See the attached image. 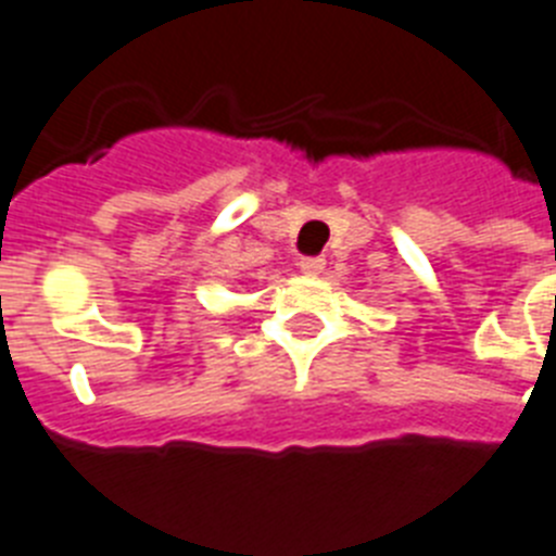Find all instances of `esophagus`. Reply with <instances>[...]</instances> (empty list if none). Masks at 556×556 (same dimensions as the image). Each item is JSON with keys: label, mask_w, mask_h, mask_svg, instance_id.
Masks as SVG:
<instances>
[{"label": "esophagus", "mask_w": 556, "mask_h": 556, "mask_svg": "<svg viewBox=\"0 0 556 556\" xmlns=\"http://www.w3.org/2000/svg\"><path fill=\"white\" fill-rule=\"evenodd\" d=\"M299 268H302V274H307V277H318V274L325 271V257H302L299 260Z\"/></svg>", "instance_id": "obj_1"}]
</instances>
